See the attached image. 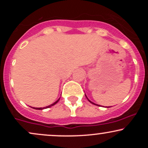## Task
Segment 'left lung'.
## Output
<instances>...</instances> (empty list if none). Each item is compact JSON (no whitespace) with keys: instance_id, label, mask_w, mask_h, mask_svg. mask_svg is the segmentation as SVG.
<instances>
[{"instance_id":"1","label":"left lung","mask_w":148,"mask_h":148,"mask_svg":"<svg viewBox=\"0 0 148 148\" xmlns=\"http://www.w3.org/2000/svg\"><path fill=\"white\" fill-rule=\"evenodd\" d=\"M86 98H87V99H88V101H90V103H93V104H95V103H93V102H92V101H90V100H89V99H88V98L87 97H86ZM95 105H97V106H100V105H97V104H95Z\"/></svg>"}]
</instances>
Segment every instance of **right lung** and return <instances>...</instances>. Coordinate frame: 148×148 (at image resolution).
<instances>
[{
  "mask_svg": "<svg viewBox=\"0 0 148 148\" xmlns=\"http://www.w3.org/2000/svg\"><path fill=\"white\" fill-rule=\"evenodd\" d=\"M59 100H60V98H59L56 101H55V102H54L53 103H52V104H51V105H49V106H46V107H43V108H35V107H34L33 108H35V109H37V110H42V109H45V108H49V107H51V106H53V105H55L56 103H58V101Z\"/></svg>",
  "mask_w": 148,
  "mask_h": 148,
  "instance_id": "1",
  "label": "right lung"
}]
</instances>
